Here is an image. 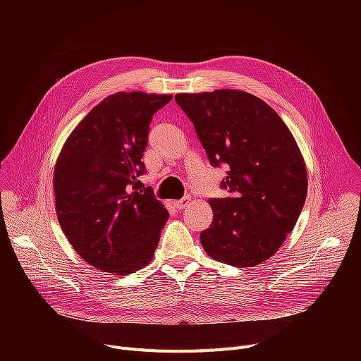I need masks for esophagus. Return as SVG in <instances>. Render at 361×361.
<instances>
[{
    "instance_id": "esophagus-1",
    "label": "esophagus",
    "mask_w": 361,
    "mask_h": 361,
    "mask_svg": "<svg viewBox=\"0 0 361 361\" xmlns=\"http://www.w3.org/2000/svg\"><path fill=\"white\" fill-rule=\"evenodd\" d=\"M190 202H192L190 196H184L183 199L174 202V206L177 207V209H184V207H187L188 204H190Z\"/></svg>"
}]
</instances>
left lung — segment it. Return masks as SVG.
Returning a JSON list of instances; mask_svg holds the SVG:
<instances>
[{"instance_id": "left-lung-1", "label": "left lung", "mask_w": 361, "mask_h": 361, "mask_svg": "<svg viewBox=\"0 0 361 361\" xmlns=\"http://www.w3.org/2000/svg\"><path fill=\"white\" fill-rule=\"evenodd\" d=\"M176 101L196 128L214 166H228L211 199L214 221L200 233L212 259L252 268L274 256L293 231L307 196V171L291 131L252 93L219 89L178 93Z\"/></svg>"}]
</instances>
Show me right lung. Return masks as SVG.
Wrapping results in <instances>:
<instances>
[{"mask_svg":"<svg viewBox=\"0 0 361 361\" xmlns=\"http://www.w3.org/2000/svg\"><path fill=\"white\" fill-rule=\"evenodd\" d=\"M173 94L117 92L67 137L54 169L55 211L78 255L93 268L128 275L150 263L165 206L139 177L152 116Z\"/></svg>","mask_w":361,"mask_h":361,"instance_id":"right-lung-1","label":"right lung"}]
</instances>
